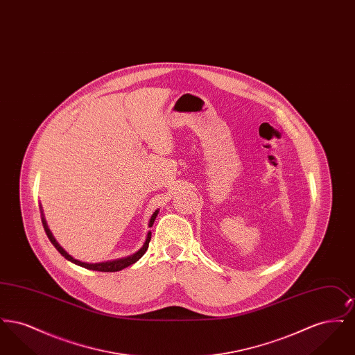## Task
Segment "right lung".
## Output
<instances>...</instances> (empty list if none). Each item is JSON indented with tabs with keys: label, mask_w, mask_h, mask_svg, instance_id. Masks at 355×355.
I'll return each mask as SVG.
<instances>
[{
	"label": "right lung",
	"mask_w": 355,
	"mask_h": 355,
	"mask_svg": "<svg viewBox=\"0 0 355 355\" xmlns=\"http://www.w3.org/2000/svg\"><path fill=\"white\" fill-rule=\"evenodd\" d=\"M157 214H158V210H155V211L153 213L152 218H150V222H149V227H152L154 220H155V217H157ZM42 225H44L45 233H46L48 238L51 239L53 246L60 252L61 255H64L68 261L76 263V265H78V266H83L85 269H89V270L105 271V272H113V271L122 270V269H125V268H128V266L135 263V262L145 254V252L148 250L149 242H150V238H152V232H149L148 236H146V241H145V243H144V246H142L137 253L130 255V257L121 258V259H116V261H109V262H101V263H85V262H81V261H78V259H74L71 255H69V254L58 245V242L54 239V236H51V230H49V227H48V225H46V220L44 218V216H42Z\"/></svg>",
	"instance_id": "obj_1"
}]
</instances>
